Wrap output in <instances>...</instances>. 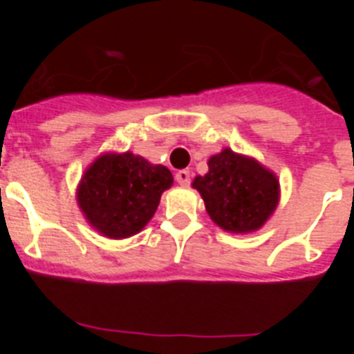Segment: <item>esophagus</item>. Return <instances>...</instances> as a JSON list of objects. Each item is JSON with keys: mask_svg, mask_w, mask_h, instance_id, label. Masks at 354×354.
Instances as JSON below:
<instances>
[{"mask_svg": "<svg viewBox=\"0 0 354 354\" xmlns=\"http://www.w3.org/2000/svg\"><path fill=\"white\" fill-rule=\"evenodd\" d=\"M175 180H177L180 186H189V184H192V174L187 170H179L175 174Z\"/></svg>", "mask_w": 354, "mask_h": 354, "instance_id": "1", "label": "esophagus"}]
</instances>
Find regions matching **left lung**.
<instances>
[{
    "label": "left lung",
    "mask_w": 354,
    "mask_h": 354,
    "mask_svg": "<svg viewBox=\"0 0 354 354\" xmlns=\"http://www.w3.org/2000/svg\"><path fill=\"white\" fill-rule=\"evenodd\" d=\"M211 220L228 232H253L273 214L278 180L255 159L230 149L209 159V174L193 180Z\"/></svg>",
    "instance_id": "obj_1"
}]
</instances>
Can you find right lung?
I'll return each mask as SVG.
<instances>
[{
	"instance_id": "1",
	"label": "right lung",
	"mask_w": 354,
	"mask_h": 354,
	"mask_svg": "<svg viewBox=\"0 0 354 354\" xmlns=\"http://www.w3.org/2000/svg\"><path fill=\"white\" fill-rule=\"evenodd\" d=\"M171 183L174 177L162 165H150L131 152L106 154L81 179L77 204L99 232L124 239L145 227Z\"/></svg>"
}]
</instances>
